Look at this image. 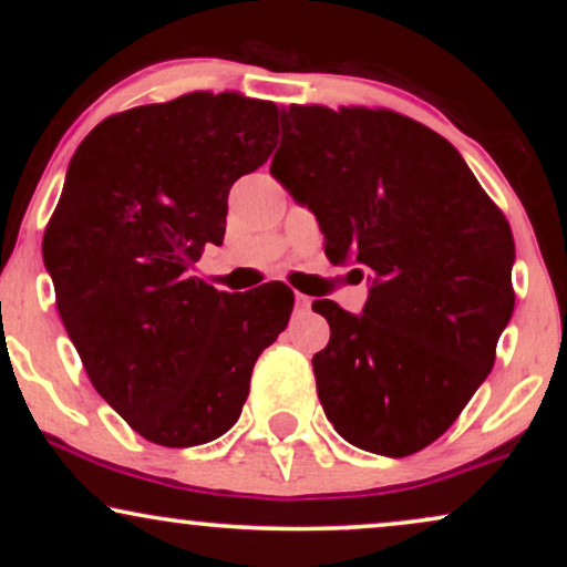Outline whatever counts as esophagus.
I'll return each instance as SVG.
<instances>
[{
  "mask_svg": "<svg viewBox=\"0 0 567 567\" xmlns=\"http://www.w3.org/2000/svg\"><path fill=\"white\" fill-rule=\"evenodd\" d=\"M309 307H312V297H307V293H293V309L297 312H309Z\"/></svg>",
  "mask_w": 567,
  "mask_h": 567,
  "instance_id": "esophagus-1",
  "label": "esophagus"
}]
</instances>
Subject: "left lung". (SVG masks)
Segmentation results:
<instances>
[{
    "instance_id": "left-lung-1",
    "label": "left lung",
    "mask_w": 567,
    "mask_h": 567,
    "mask_svg": "<svg viewBox=\"0 0 567 567\" xmlns=\"http://www.w3.org/2000/svg\"><path fill=\"white\" fill-rule=\"evenodd\" d=\"M274 173L317 216L324 255L369 278L361 315L317 299L330 343L317 394L348 444L408 456L436 441L491 374L514 312L506 216L462 154L392 111L281 107Z\"/></svg>"
}]
</instances>
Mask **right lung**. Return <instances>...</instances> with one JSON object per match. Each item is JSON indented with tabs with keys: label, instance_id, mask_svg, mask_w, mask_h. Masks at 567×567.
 <instances>
[{
	"label": "right lung",
	"instance_id": "right-lung-1",
	"mask_svg": "<svg viewBox=\"0 0 567 567\" xmlns=\"http://www.w3.org/2000/svg\"><path fill=\"white\" fill-rule=\"evenodd\" d=\"M276 118L266 100L190 92L111 115L69 162L45 270L92 386L152 444L227 433L289 322L286 286L227 293L188 274L221 245L229 188L274 152Z\"/></svg>",
	"mask_w": 567,
	"mask_h": 567
}]
</instances>
